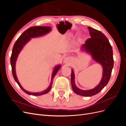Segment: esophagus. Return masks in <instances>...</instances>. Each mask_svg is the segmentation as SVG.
I'll return each mask as SVG.
<instances>
[{
    "instance_id": "1",
    "label": "esophagus",
    "mask_w": 126,
    "mask_h": 126,
    "mask_svg": "<svg viewBox=\"0 0 126 126\" xmlns=\"http://www.w3.org/2000/svg\"><path fill=\"white\" fill-rule=\"evenodd\" d=\"M63 63L66 64L67 65H69L70 63V59L69 58V57H67L63 60Z\"/></svg>"
}]
</instances>
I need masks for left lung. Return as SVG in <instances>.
Masks as SVG:
<instances>
[{"instance_id":"1","label":"left lung","mask_w":126,"mask_h":126,"mask_svg":"<svg viewBox=\"0 0 126 126\" xmlns=\"http://www.w3.org/2000/svg\"><path fill=\"white\" fill-rule=\"evenodd\" d=\"M90 38L82 45L81 49L89 54L95 62L102 67V76L99 83L90 90L79 89L75 84V74L71 69V83L72 89L77 94L82 96L91 97L99 93L108 83L113 67V52L111 45L104 33L98 30L88 27Z\"/></svg>"}]
</instances>
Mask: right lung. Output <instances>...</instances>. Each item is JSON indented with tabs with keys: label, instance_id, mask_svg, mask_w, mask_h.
Here are the masks:
<instances>
[{
	"label": "right lung",
	"instance_id": "right-lung-1",
	"mask_svg": "<svg viewBox=\"0 0 126 126\" xmlns=\"http://www.w3.org/2000/svg\"><path fill=\"white\" fill-rule=\"evenodd\" d=\"M51 27L49 26H34L32 27L22 33L20 36L18 38L17 40L15 42L14 45V47L12 50V54L10 57V64L12 68V73L15 80L17 83V84L20 87V88L23 90L25 93L29 95H32V96H40L48 93L51 88L52 85V80L53 78H54L55 75L57 73V72L61 68L60 64L57 65L54 67V69L53 70L50 85L47 88V89H46L43 91L38 93H32L29 92L28 91L25 90L23 87L21 86L20 82H19L16 72V63L18 58V56L19 54V53L21 51L22 48L26 45V44L28 43L29 41L31 40V38H33L39 37L41 36H43L46 34L50 32L51 31Z\"/></svg>",
	"mask_w": 126,
	"mask_h": 126
}]
</instances>
